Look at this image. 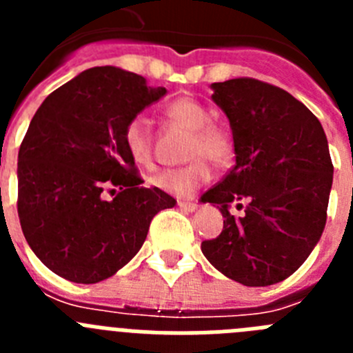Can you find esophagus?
<instances>
[{"instance_id":"1","label":"esophagus","mask_w":353,"mask_h":353,"mask_svg":"<svg viewBox=\"0 0 353 353\" xmlns=\"http://www.w3.org/2000/svg\"><path fill=\"white\" fill-rule=\"evenodd\" d=\"M179 208L183 212H194L198 208V203H194V201H179Z\"/></svg>"}]
</instances>
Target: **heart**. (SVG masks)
Returning <instances> with one entry per match:
<instances>
[{"instance_id": "b5f03b06", "label": "heart", "mask_w": 353, "mask_h": 353, "mask_svg": "<svg viewBox=\"0 0 353 353\" xmlns=\"http://www.w3.org/2000/svg\"><path fill=\"white\" fill-rule=\"evenodd\" d=\"M166 117L173 123L191 130L187 145L189 164L170 168L152 179L157 189L173 196H191L192 192L212 179V168L207 157L215 164H226L233 155V139L226 127L210 121L205 105L189 97H179L166 105ZM123 143L134 162L150 166L154 161V139L148 121L134 117L123 129Z\"/></svg>"}]
</instances>
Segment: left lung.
I'll return each mask as SVG.
<instances>
[{
    "instance_id": "left-lung-1",
    "label": "left lung",
    "mask_w": 353,
    "mask_h": 353,
    "mask_svg": "<svg viewBox=\"0 0 353 353\" xmlns=\"http://www.w3.org/2000/svg\"><path fill=\"white\" fill-rule=\"evenodd\" d=\"M233 132L235 166L203 194L224 217L201 251L224 276L269 286L310 256L327 221L332 161L318 118L283 88L252 77L212 84ZM246 203L235 218L229 205Z\"/></svg>"
}]
</instances>
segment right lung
Returning <instances> with one entry per match:
<instances>
[{"mask_svg":"<svg viewBox=\"0 0 353 353\" xmlns=\"http://www.w3.org/2000/svg\"><path fill=\"white\" fill-rule=\"evenodd\" d=\"M164 93L138 74L95 67L37 109L19 148L17 214L58 276L83 285L111 277L141 249L154 215L176 203L143 185L123 143L127 121Z\"/></svg>","mask_w":353,"mask_h":353,"instance_id":"right-lung-1","label":"right lung"}]
</instances>
